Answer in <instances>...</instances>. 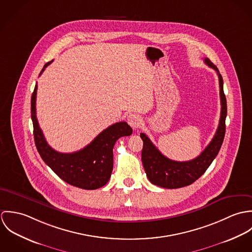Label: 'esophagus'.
<instances>
[{
  "label": "esophagus",
  "mask_w": 252,
  "mask_h": 252,
  "mask_svg": "<svg viewBox=\"0 0 252 252\" xmlns=\"http://www.w3.org/2000/svg\"><path fill=\"white\" fill-rule=\"evenodd\" d=\"M127 121H128V124L133 129H138L142 124V119H141L140 115H138L136 113H130L127 117Z\"/></svg>",
  "instance_id": "esophagus-1"
}]
</instances>
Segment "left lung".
Here are the masks:
<instances>
[{
	"mask_svg": "<svg viewBox=\"0 0 252 252\" xmlns=\"http://www.w3.org/2000/svg\"><path fill=\"white\" fill-rule=\"evenodd\" d=\"M205 63L217 72L219 78L221 113L216 135L198 157L190 161L179 162L164 156L151 143L149 138L144 133H141L140 136L144 142L142 161L146 176L152 184L168 189L190 185L207 171L220 150L225 136V119L227 115V103L223 91V79L217 67L211 62L210 59L205 58Z\"/></svg>",
	"mask_w": 252,
	"mask_h": 252,
	"instance_id": "obj_1",
	"label": "left lung"
}]
</instances>
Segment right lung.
Masks as SVG:
<instances>
[{
  "label": "right lung",
  "instance_id": "obj_1",
  "mask_svg": "<svg viewBox=\"0 0 252 252\" xmlns=\"http://www.w3.org/2000/svg\"><path fill=\"white\" fill-rule=\"evenodd\" d=\"M52 61L46 63L39 73ZM36 84L31 98V117L34 126L36 149L44 163L65 182L72 186L93 190L108 182L113 168L112 148L116 141L130 136L132 128L124 121L117 122L102 131L90 144L72 153H61L54 150L45 141L38 126L36 115Z\"/></svg>",
  "mask_w": 252,
  "mask_h": 252
}]
</instances>
